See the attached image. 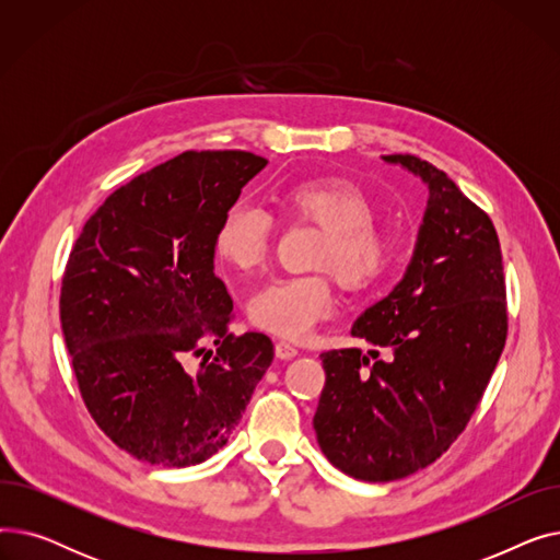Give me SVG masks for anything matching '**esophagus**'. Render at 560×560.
<instances>
[{"label": "esophagus", "mask_w": 560, "mask_h": 560, "mask_svg": "<svg viewBox=\"0 0 560 560\" xmlns=\"http://www.w3.org/2000/svg\"><path fill=\"white\" fill-rule=\"evenodd\" d=\"M275 354H277V359H281V361H290V359L298 357V349L292 347L290 342H285V340H279V342L275 345Z\"/></svg>", "instance_id": "34e87169"}]
</instances>
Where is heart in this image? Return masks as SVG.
I'll list each match as a JSON object with an SVG mask.
<instances>
[{"instance_id": "b5f03b06", "label": "heart", "mask_w": 560, "mask_h": 560, "mask_svg": "<svg viewBox=\"0 0 560 560\" xmlns=\"http://www.w3.org/2000/svg\"><path fill=\"white\" fill-rule=\"evenodd\" d=\"M281 209L288 218L311 222L325 231L315 268L336 272L347 290H372L390 272L397 243L386 229L374 224L376 206L357 182L347 176L300 182L283 190ZM270 238V213L241 199L222 213L213 249L229 268L247 272L268 256ZM334 302L331 275L281 277L254 292L249 319L256 329L300 340L311 334L317 322L331 315Z\"/></svg>"}]
</instances>
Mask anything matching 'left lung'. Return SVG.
<instances>
[{
  "instance_id": "obj_1",
  "label": "left lung",
  "mask_w": 560,
  "mask_h": 560,
  "mask_svg": "<svg viewBox=\"0 0 560 560\" xmlns=\"http://www.w3.org/2000/svg\"><path fill=\"white\" fill-rule=\"evenodd\" d=\"M429 188L418 243L390 295L351 336L384 349L319 354L327 381L313 429L340 472L384 483L443 456L479 406L509 331L502 247L490 218L450 176L410 156H384Z\"/></svg>"
}]
</instances>
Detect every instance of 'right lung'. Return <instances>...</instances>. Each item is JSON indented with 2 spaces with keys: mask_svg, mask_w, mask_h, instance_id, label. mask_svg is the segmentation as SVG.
Wrapping results in <instances>:
<instances>
[{
  "mask_svg": "<svg viewBox=\"0 0 560 560\" xmlns=\"http://www.w3.org/2000/svg\"><path fill=\"white\" fill-rule=\"evenodd\" d=\"M268 165L252 152H184L117 188L83 224L61 288V327L88 413L142 463L188 467L220 452L275 359L226 334L213 272L222 213ZM219 351L197 373L188 353Z\"/></svg>",
  "mask_w": 560,
  "mask_h": 560,
  "instance_id": "obj_1",
  "label": "right lung"
}]
</instances>
